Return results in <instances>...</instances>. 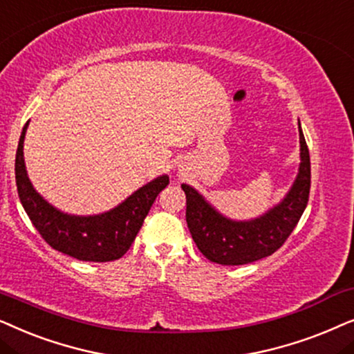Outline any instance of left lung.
Instances as JSON below:
<instances>
[{"label":"left lung","instance_id":"left-lung-1","mask_svg":"<svg viewBox=\"0 0 354 354\" xmlns=\"http://www.w3.org/2000/svg\"><path fill=\"white\" fill-rule=\"evenodd\" d=\"M301 163L298 176L283 201L252 220H232L189 185H181L186 194V221L196 246L212 262L244 266L272 256L283 246L303 215L309 201L310 160L299 124Z\"/></svg>","mask_w":354,"mask_h":354}]
</instances>
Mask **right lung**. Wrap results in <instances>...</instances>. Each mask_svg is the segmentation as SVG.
I'll use <instances>...</instances> for the list:
<instances>
[{
  "label": "right lung",
  "mask_w": 354,
  "mask_h": 354,
  "mask_svg": "<svg viewBox=\"0 0 354 354\" xmlns=\"http://www.w3.org/2000/svg\"><path fill=\"white\" fill-rule=\"evenodd\" d=\"M24 126L16 152V185L24 210L41 238L56 251L86 262H110L124 256L138 236L160 191L168 186V176L153 181L131 194L115 209L98 215H69L48 204L34 189L24 163Z\"/></svg>",
  "instance_id": "add662e5"
}]
</instances>
